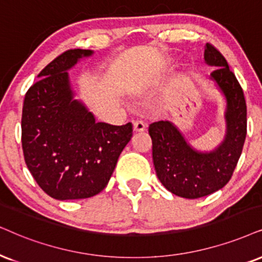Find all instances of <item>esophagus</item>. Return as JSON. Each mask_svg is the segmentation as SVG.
Segmentation results:
<instances>
[{
  "label": "esophagus",
  "mask_w": 262,
  "mask_h": 262,
  "mask_svg": "<svg viewBox=\"0 0 262 262\" xmlns=\"http://www.w3.org/2000/svg\"><path fill=\"white\" fill-rule=\"evenodd\" d=\"M146 129V123L142 121H134V130L135 132H144Z\"/></svg>",
  "instance_id": "esophagus-1"
}]
</instances>
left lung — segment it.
<instances>
[{
	"label": "left lung",
	"instance_id": "8db88e82",
	"mask_svg": "<svg viewBox=\"0 0 262 262\" xmlns=\"http://www.w3.org/2000/svg\"><path fill=\"white\" fill-rule=\"evenodd\" d=\"M204 61L226 100L224 140L211 151H198L170 121L150 124L152 158L162 185L179 197L196 200L223 188L232 177L247 135V105L236 76L223 54L207 43Z\"/></svg>",
	"mask_w": 262,
	"mask_h": 262
}]
</instances>
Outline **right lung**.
<instances>
[{"mask_svg":"<svg viewBox=\"0 0 262 262\" xmlns=\"http://www.w3.org/2000/svg\"><path fill=\"white\" fill-rule=\"evenodd\" d=\"M91 49H70L46 66L25 94L21 144L30 173L48 196L82 200L104 190L118 157L133 135V124L95 121L75 99L69 70Z\"/></svg>","mask_w":262,"mask_h":262,"instance_id":"add662e5","label":"right lung"}]
</instances>
